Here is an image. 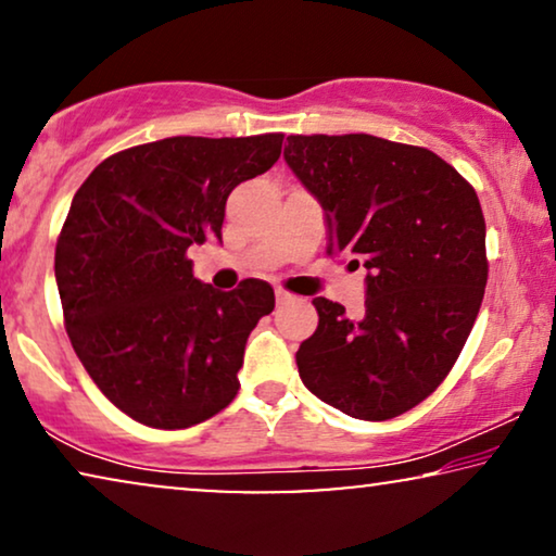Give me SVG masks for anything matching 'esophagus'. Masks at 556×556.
<instances>
[{"label": "esophagus", "instance_id": "34e87169", "mask_svg": "<svg viewBox=\"0 0 556 556\" xmlns=\"http://www.w3.org/2000/svg\"><path fill=\"white\" fill-rule=\"evenodd\" d=\"M276 301L278 303H288V301H293V295L288 293V291H283V288H276Z\"/></svg>", "mask_w": 556, "mask_h": 556}]
</instances>
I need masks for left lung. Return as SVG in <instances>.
<instances>
[{
  "mask_svg": "<svg viewBox=\"0 0 556 556\" xmlns=\"http://www.w3.org/2000/svg\"><path fill=\"white\" fill-rule=\"evenodd\" d=\"M283 156L324 207L326 253L367 268L359 318L314 299L299 375L356 420H392L438 390L473 329L489 280L481 202L438 154L379 136H288Z\"/></svg>",
  "mask_w": 556,
  "mask_h": 556,
  "instance_id": "left-lung-1",
  "label": "left lung"
}]
</instances>
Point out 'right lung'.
Here are the masks:
<instances>
[{
  "mask_svg": "<svg viewBox=\"0 0 556 556\" xmlns=\"http://www.w3.org/2000/svg\"><path fill=\"white\" fill-rule=\"evenodd\" d=\"M280 147L283 134L172 136L109 156L75 192L55 248L65 329L136 422L192 428L238 394L248 337L276 295L257 278L227 293L202 283L187 250L223 240L227 197Z\"/></svg>",
  "mask_w": 556,
  "mask_h": 556,
  "instance_id": "right-lung-1",
  "label": "right lung"
}]
</instances>
